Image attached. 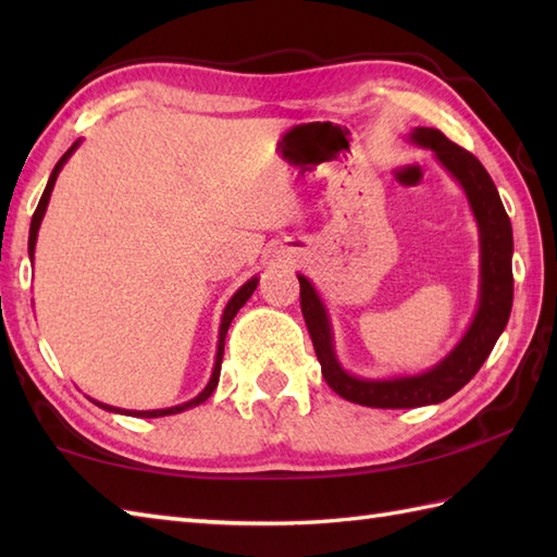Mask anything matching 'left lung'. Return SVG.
Returning a JSON list of instances; mask_svg holds the SVG:
<instances>
[{"mask_svg":"<svg viewBox=\"0 0 557 557\" xmlns=\"http://www.w3.org/2000/svg\"><path fill=\"white\" fill-rule=\"evenodd\" d=\"M407 140L431 150L445 172L461 186L479 227V304L457 345L421 373L385 377L351 373L337 359L333 321H330L323 297L309 277L301 272L297 275L301 285V313L313 339L315 357L321 361L325 383L354 405L375 409H413L441 405L447 397H453L488 359L512 311V224L491 174L469 150L447 140L437 128L417 126L411 128Z\"/></svg>","mask_w":557,"mask_h":557,"instance_id":"8db88e82","label":"left lung"}]
</instances>
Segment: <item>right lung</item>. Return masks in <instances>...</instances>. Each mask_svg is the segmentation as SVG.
Segmentation results:
<instances>
[{
    "label": "right lung",
    "mask_w": 557,
    "mask_h": 557,
    "mask_svg": "<svg viewBox=\"0 0 557 557\" xmlns=\"http://www.w3.org/2000/svg\"><path fill=\"white\" fill-rule=\"evenodd\" d=\"M78 146H81V138L76 140L74 146H71V148L64 152L62 160H59V162L54 164V170H52V174H50V180H47V186H45V191H42L40 203H38V208H35V212H33V220H30V234H28V256H30V260L35 258V244H38V232H40V224H42V218H45V212H47V206H50V196H52V188H54V184H57V176H59V172H62L64 164L69 162V158L74 156ZM256 287H258V277L246 280L244 285L232 294V299L227 301V306H224L222 318H220V335H218L215 366H212V373H210V381H208V385H206L203 389H200V393H198L194 399L182 401V405H176V407H168V409H146V411L112 407V405H104V401H98V399H90V401H96V405H98L100 409H104V411L124 413V417H138V419H160V417H172V413H182V411H186V409H194V407H198V405H203V401H206L212 393H215V387H218V383H220V366H222L224 337H227V330H230V325H232V321H234V315L239 313L242 306H244L248 299H251V294L256 292Z\"/></svg>",
    "instance_id": "obj_1"
}]
</instances>
